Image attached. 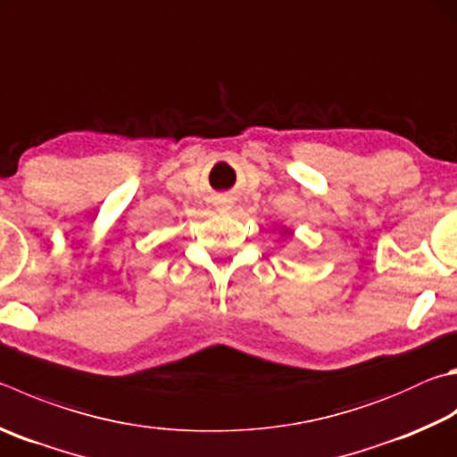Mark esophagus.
Wrapping results in <instances>:
<instances>
[{"label": "esophagus", "mask_w": 457, "mask_h": 457, "mask_svg": "<svg viewBox=\"0 0 457 457\" xmlns=\"http://www.w3.org/2000/svg\"><path fill=\"white\" fill-rule=\"evenodd\" d=\"M220 212H228V205H221V207H220Z\"/></svg>", "instance_id": "esophagus-1"}]
</instances>
